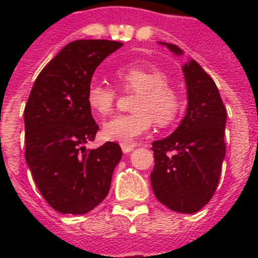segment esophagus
<instances>
[{
    "mask_svg": "<svg viewBox=\"0 0 258 258\" xmlns=\"http://www.w3.org/2000/svg\"><path fill=\"white\" fill-rule=\"evenodd\" d=\"M121 150L124 154H129L134 150V145H121Z\"/></svg>",
    "mask_w": 258,
    "mask_h": 258,
    "instance_id": "1",
    "label": "esophagus"
}]
</instances>
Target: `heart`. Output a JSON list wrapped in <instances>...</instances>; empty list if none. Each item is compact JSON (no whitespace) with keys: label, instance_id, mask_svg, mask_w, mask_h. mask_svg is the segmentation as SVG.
Instances as JSON below:
<instances>
[{"label":"heart","instance_id":"b5f03b06","mask_svg":"<svg viewBox=\"0 0 258 258\" xmlns=\"http://www.w3.org/2000/svg\"><path fill=\"white\" fill-rule=\"evenodd\" d=\"M116 77L126 90L137 92L129 115H117L103 125L102 133L108 141L129 145L151 127L152 121L164 126L173 121L179 111V98L161 71L149 61H136L118 68ZM86 101L98 115H108L116 101V90L99 81H92Z\"/></svg>","mask_w":258,"mask_h":258}]
</instances>
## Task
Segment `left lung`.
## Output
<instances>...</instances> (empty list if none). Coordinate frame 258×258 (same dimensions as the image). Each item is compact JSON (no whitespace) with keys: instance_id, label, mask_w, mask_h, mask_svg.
Masks as SVG:
<instances>
[{"instance_id":"1","label":"left lung","mask_w":258,"mask_h":258,"mask_svg":"<svg viewBox=\"0 0 258 258\" xmlns=\"http://www.w3.org/2000/svg\"><path fill=\"white\" fill-rule=\"evenodd\" d=\"M175 55L178 46L159 42ZM187 90L186 115L170 136L155 141L151 186L161 204L178 213H195L212 199L225 159L226 108L212 77L190 59L182 66ZM172 152V154L169 152Z\"/></svg>"}]
</instances>
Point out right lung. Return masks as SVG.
Returning <instances> with one entry per match:
<instances>
[{"label": "right lung", "instance_id": "add662e5", "mask_svg": "<svg viewBox=\"0 0 258 258\" xmlns=\"http://www.w3.org/2000/svg\"><path fill=\"white\" fill-rule=\"evenodd\" d=\"M122 42L77 40L41 71L24 108L26 160L38 190L60 213L85 214L107 197L121 149L107 142L95 150L99 126L86 101L97 67Z\"/></svg>", "mask_w": 258, "mask_h": 258}]
</instances>
